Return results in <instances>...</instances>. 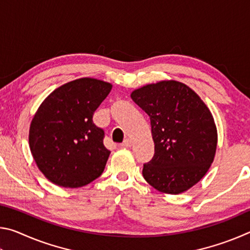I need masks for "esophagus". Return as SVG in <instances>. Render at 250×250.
Wrapping results in <instances>:
<instances>
[{"instance_id":"34e87169","label":"esophagus","mask_w":250,"mask_h":250,"mask_svg":"<svg viewBox=\"0 0 250 250\" xmlns=\"http://www.w3.org/2000/svg\"><path fill=\"white\" fill-rule=\"evenodd\" d=\"M121 146H125V147H129V146H132V141H131L129 138H126V139H125V141L121 143Z\"/></svg>"}]
</instances>
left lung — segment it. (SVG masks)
Returning a JSON list of instances; mask_svg holds the SVG:
<instances>
[{
  "label": "left lung",
  "mask_w": 250,
  "mask_h": 250,
  "mask_svg": "<svg viewBox=\"0 0 250 250\" xmlns=\"http://www.w3.org/2000/svg\"><path fill=\"white\" fill-rule=\"evenodd\" d=\"M147 113L154 155L143 164L145 180L155 189L180 194L200 182L217 146L214 118L200 96L185 83L163 80L131 92Z\"/></svg>",
  "instance_id": "left-lung-1"
}]
</instances>
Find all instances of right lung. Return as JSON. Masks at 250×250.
Segmentation results:
<instances>
[{
	"mask_svg": "<svg viewBox=\"0 0 250 250\" xmlns=\"http://www.w3.org/2000/svg\"><path fill=\"white\" fill-rule=\"evenodd\" d=\"M111 88L103 80L79 78L55 89L37 109L29 126V149L52 183L82 188L104 172L110 151L92 116Z\"/></svg>",
	"mask_w": 250,
	"mask_h": 250,
	"instance_id": "add662e5",
	"label": "right lung"
}]
</instances>
